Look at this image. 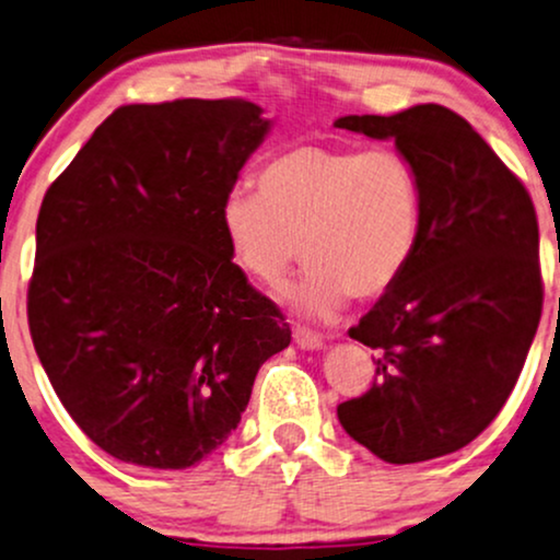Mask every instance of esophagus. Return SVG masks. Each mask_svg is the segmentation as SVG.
<instances>
[{
    "label": "esophagus",
    "mask_w": 560,
    "mask_h": 560,
    "mask_svg": "<svg viewBox=\"0 0 560 560\" xmlns=\"http://www.w3.org/2000/svg\"><path fill=\"white\" fill-rule=\"evenodd\" d=\"M293 340L303 350H319L324 345L322 337L312 332V329H306V327H293Z\"/></svg>",
    "instance_id": "esophagus-1"
}]
</instances>
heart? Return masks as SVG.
Wrapping results in <instances>:
<instances>
[{"label": "heart", "instance_id": "1", "mask_svg": "<svg viewBox=\"0 0 560 560\" xmlns=\"http://www.w3.org/2000/svg\"><path fill=\"white\" fill-rule=\"evenodd\" d=\"M259 195L231 191L220 225L236 265L278 291L306 257L293 291L306 314L335 316L353 299L389 291L423 231L420 178L402 153L299 144L257 176Z\"/></svg>", "mask_w": 560, "mask_h": 560}]
</instances>
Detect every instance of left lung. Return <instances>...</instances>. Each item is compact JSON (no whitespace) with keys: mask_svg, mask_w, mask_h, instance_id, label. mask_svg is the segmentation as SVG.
I'll return each instance as SVG.
<instances>
[{"mask_svg":"<svg viewBox=\"0 0 560 560\" xmlns=\"http://www.w3.org/2000/svg\"><path fill=\"white\" fill-rule=\"evenodd\" d=\"M335 127L395 140L423 195V231L395 285L350 329L376 350L369 392L337 405L345 431L389 465L478 439L512 395L542 314L529 191L459 114L423 103Z\"/></svg>","mask_w":560,"mask_h":560,"instance_id":"obj_1","label":"left lung"}]
</instances>
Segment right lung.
<instances>
[{"mask_svg":"<svg viewBox=\"0 0 560 560\" xmlns=\"http://www.w3.org/2000/svg\"><path fill=\"white\" fill-rule=\"evenodd\" d=\"M267 129L241 98L121 106L40 202L27 327L61 405L116 459L202 462L291 345L220 225Z\"/></svg>","mask_w":560,"mask_h":560,"instance_id":"1","label":"right lung"}]
</instances>
